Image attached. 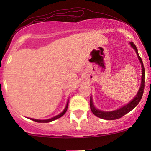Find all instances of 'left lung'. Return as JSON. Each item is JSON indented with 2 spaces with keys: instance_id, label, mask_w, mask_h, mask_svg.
<instances>
[{
  "instance_id": "obj_1",
  "label": "left lung",
  "mask_w": 151,
  "mask_h": 151,
  "mask_svg": "<svg viewBox=\"0 0 151 151\" xmlns=\"http://www.w3.org/2000/svg\"><path fill=\"white\" fill-rule=\"evenodd\" d=\"M131 45L132 47L136 50L137 55H138V58L139 59L140 62L141 63V67H142V81H141V88H140L139 91H138V93L133 99L130 102L129 104L124 106L123 107H121V109H118V110L114 111H102L98 110L93 106L92 100L91 98H90V109H91V112L94 114L96 116H97L100 119H106V120H115V119H120L122 116H124V115H126V114H128L129 112L131 111V110H133L137 105L139 104L140 101H141L142 96H143V91H144V87H145V69L144 66H143V61H142L141 57L139 56L138 53V50H137L136 45L133 44V42H131Z\"/></svg>"
}]
</instances>
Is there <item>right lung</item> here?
Returning <instances> with one entry per match:
<instances>
[{
    "label": "right lung",
    "instance_id": "right-lung-1",
    "mask_svg": "<svg viewBox=\"0 0 151 151\" xmlns=\"http://www.w3.org/2000/svg\"><path fill=\"white\" fill-rule=\"evenodd\" d=\"M67 108H68V103H67V106H66L65 110H64L63 111H62L61 114H59V115H58V116H56L52 118V119H47V120H37V119H31V120L35 121V122H38V123H48V122H50V121H54V120H56V119H59V118L62 117V116H63L64 114H65L66 113V111H67Z\"/></svg>",
    "mask_w": 151,
    "mask_h": 151
}]
</instances>
